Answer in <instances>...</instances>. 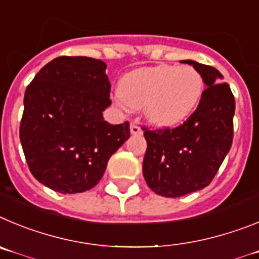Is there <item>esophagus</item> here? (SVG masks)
<instances>
[{
    "label": "esophagus",
    "instance_id": "obj_1",
    "mask_svg": "<svg viewBox=\"0 0 259 259\" xmlns=\"http://www.w3.org/2000/svg\"><path fill=\"white\" fill-rule=\"evenodd\" d=\"M130 133H132L133 135H141L142 133H143L142 127L139 126L138 121H133L132 124H130Z\"/></svg>",
    "mask_w": 259,
    "mask_h": 259
}]
</instances>
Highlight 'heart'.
Returning <instances> with one entry per match:
<instances>
[{
    "instance_id": "obj_1",
    "label": "heart",
    "mask_w": 259,
    "mask_h": 259,
    "mask_svg": "<svg viewBox=\"0 0 259 259\" xmlns=\"http://www.w3.org/2000/svg\"><path fill=\"white\" fill-rule=\"evenodd\" d=\"M202 92L204 80L193 67L160 64L124 74L116 101L122 107L143 108L151 124L174 126L196 109Z\"/></svg>"
}]
</instances>
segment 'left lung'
Returning <instances> with one entry per match:
<instances>
[{
  "mask_svg": "<svg viewBox=\"0 0 259 259\" xmlns=\"http://www.w3.org/2000/svg\"><path fill=\"white\" fill-rule=\"evenodd\" d=\"M188 63L205 83L196 111L174 129L143 127L147 151L143 176L153 192L165 197L185 196L209 186L234 138L235 98L218 69Z\"/></svg>",
  "mask_w": 259,
  "mask_h": 259,
  "instance_id": "left-lung-1",
  "label": "left lung"
}]
</instances>
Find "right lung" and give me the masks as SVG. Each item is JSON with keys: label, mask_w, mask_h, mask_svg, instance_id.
<instances>
[{"label": "right lung", "mask_w": 259, "mask_h": 259, "mask_svg": "<svg viewBox=\"0 0 259 259\" xmlns=\"http://www.w3.org/2000/svg\"><path fill=\"white\" fill-rule=\"evenodd\" d=\"M107 64L88 57H59L39 69L24 94L23 152L34 178L60 193L98 185L109 157L130 137L129 122L111 125Z\"/></svg>", "instance_id": "add662e5"}]
</instances>
